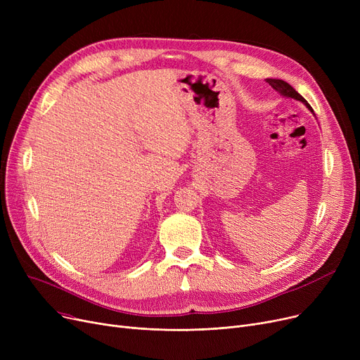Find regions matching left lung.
Returning <instances> with one entry per match:
<instances>
[{
	"instance_id": "obj_1",
	"label": "left lung",
	"mask_w": 360,
	"mask_h": 360,
	"mask_svg": "<svg viewBox=\"0 0 360 360\" xmlns=\"http://www.w3.org/2000/svg\"><path fill=\"white\" fill-rule=\"evenodd\" d=\"M267 83L277 91V93H280V96H283V98H290V99H295V101H299V102H302L304 103L312 113H314V110H312V108H311V105L300 96V94L289 84V83H286V82H283V80H278V79H267Z\"/></svg>"
}]
</instances>
